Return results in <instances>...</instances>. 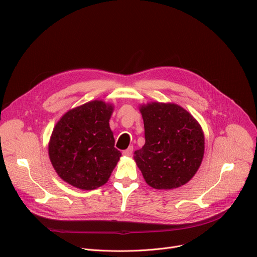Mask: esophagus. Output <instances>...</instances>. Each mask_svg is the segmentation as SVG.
I'll return each mask as SVG.
<instances>
[{
    "instance_id": "34e87169",
    "label": "esophagus",
    "mask_w": 257,
    "mask_h": 257,
    "mask_svg": "<svg viewBox=\"0 0 257 257\" xmlns=\"http://www.w3.org/2000/svg\"><path fill=\"white\" fill-rule=\"evenodd\" d=\"M132 153H134V147L132 146H130V147H128L126 151H123L122 152V155L125 156V157H129V156H131L132 155Z\"/></svg>"
}]
</instances>
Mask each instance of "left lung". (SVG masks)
<instances>
[{
  "instance_id": "8db88e82",
  "label": "left lung",
  "mask_w": 257,
  "mask_h": 257,
  "mask_svg": "<svg viewBox=\"0 0 257 257\" xmlns=\"http://www.w3.org/2000/svg\"><path fill=\"white\" fill-rule=\"evenodd\" d=\"M145 144L135 161L148 186L158 190L186 185L201 167L204 132L198 121L176 103L150 102L139 106Z\"/></svg>"
}]
</instances>
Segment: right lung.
<instances>
[{
  "label": "right lung",
  "instance_id": "right-lung-1",
  "mask_svg": "<svg viewBox=\"0 0 257 257\" xmlns=\"http://www.w3.org/2000/svg\"><path fill=\"white\" fill-rule=\"evenodd\" d=\"M112 103L93 100L66 112L53 128L49 158L64 181L94 190L109 180L120 158L109 120Z\"/></svg>",
  "mask_w": 257,
  "mask_h": 257
}]
</instances>
